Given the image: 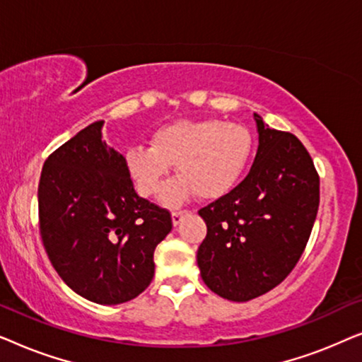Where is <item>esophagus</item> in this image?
<instances>
[{
	"instance_id": "esophagus-1",
	"label": "esophagus",
	"mask_w": 362,
	"mask_h": 362,
	"mask_svg": "<svg viewBox=\"0 0 362 362\" xmlns=\"http://www.w3.org/2000/svg\"><path fill=\"white\" fill-rule=\"evenodd\" d=\"M187 214H189V211H187V209L173 211V214H171V217H173V226H177V224H180V222L182 221V217L187 216Z\"/></svg>"
}]
</instances>
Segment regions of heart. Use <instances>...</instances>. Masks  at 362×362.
Here are the masks:
<instances>
[{"label":"heart","mask_w":362,"mask_h":362,"mask_svg":"<svg viewBox=\"0 0 362 362\" xmlns=\"http://www.w3.org/2000/svg\"><path fill=\"white\" fill-rule=\"evenodd\" d=\"M150 143L128 148L125 168L138 194L151 197L176 163L181 177L163 191L168 206H177L194 191L201 199L230 192L245 175L255 145L245 125L219 118L168 123L153 132Z\"/></svg>","instance_id":"heart-1"}]
</instances>
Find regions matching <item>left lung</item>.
I'll return each mask as SVG.
<instances>
[{
	"instance_id": "obj_1",
	"label": "left lung",
	"mask_w": 362,
	"mask_h": 362,
	"mask_svg": "<svg viewBox=\"0 0 362 362\" xmlns=\"http://www.w3.org/2000/svg\"><path fill=\"white\" fill-rule=\"evenodd\" d=\"M259 150L244 181L199 209L207 235L197 249L204 284L249 301L284 281L303 254L320 206V176L293 133L254 113Z\"/></svg>"
}]
</instances>
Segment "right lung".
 <instances>
[{"label": "right lung", "instance_id": "right-lung-1", "mask_svg": "<svg viewBox=\"0 0 362 362\" xmlns=\"http://www.w3.org/2000/svg\"><path fill=\"white\" fill-rule=\"evenodd\" d=\"M95 122L52 151L37 189L39 232L67 286L100 305L136 298L155 275V249L170 234L168 209L133 189L125 158Z\"/></svg>", "mask_w": 362, "mask_h": 362}]
</instances>
